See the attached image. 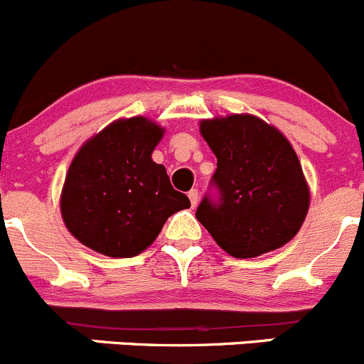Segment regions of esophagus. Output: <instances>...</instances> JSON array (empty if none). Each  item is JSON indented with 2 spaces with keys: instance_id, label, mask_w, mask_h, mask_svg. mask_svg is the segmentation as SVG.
<instances>
[{
  "instance_id": "34e87169",
  "label": "esophagus",
  "mask_w": 364,
  "mask_h": 364,
  "mask_svg": "<svg viewBox=\"0 0 364 364\" xmlns=\"http://www.w3.org/2000/svg\"><path fill=\"white\" fill-rule=\"evenodd\" d=\"M187 196H189L191 205H193V207H196L198 201H200V194H198V191L196 189H191L189 193H187Z\"/></svg>"
}]
</instances>
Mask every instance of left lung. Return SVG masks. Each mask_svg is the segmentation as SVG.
Returning <instances> with one entry per match:
<instances>
[{
	"instance_id": "left-lung-1",
	"label": "left lung",
	"mask_w": 364,
	"mask_h": 364,
	"mask_svg": "<svg viewBox=\"0 0 364 364\" xmlns=\"http://www.w3.org/2000/svg\"><path fill=\"white\" fill-rule=\"evenodd\" d=\"M200 134L218 157L221 201L203 198L196 219L218 246L255 258L290 242L308 214L309 186L287 136L247 113L201 120Z\"/></svg>"
}]
</instances>
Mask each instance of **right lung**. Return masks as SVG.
<instances>
[{
	"instance_id": "right-lung-1",
	"label": "right lung",
	"mask_w": 364,
	"mask_h": 364,
	"mask_svg": "<svg viewBox=\"0 0 364 364\" xmlns=\"http://www.w3.org/2000/svg\"><path fill=\"white\" fill-rule=\"evenodd\" d=\"M164 127L145 117L118 118L86 139L72 159L60 196L68 232L100 255L145 251L175 212L189 208L152 152Z\"/></svg>"
}]
</instances>
